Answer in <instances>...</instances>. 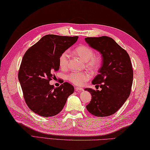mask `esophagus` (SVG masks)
I'll list each match as a JSON object with an SVG mask.
<instances>
[{"instance_id":"34e87169","label":"esophagus","mask_w":150,"mask_h":150,"mask_svg":"<svg viewBox=\"0 0 150 150\" xmlns=\"http://www.w3.org/2000/svg\"><path fill=\"white\" fill-rule=\"evenodd\" d=\"M75 90L76 92H80V91H83V88H80V87H76Z\"/></svg>"}]
</instances>
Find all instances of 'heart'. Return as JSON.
<instances>
[{"label":"heart","mask_w":150,"mask_h":150,"mask_svg":"<svg viewBox=\"0 0 150 150\" xmlns=\"http://www.w3.org/2000/svg\"><path fill=\"white\" fill-rule=\"evenodd\" d=\"M75 53L79 57L86 62L88 67L93 71L98 68L100 64V57L95 55L94 51L90 47L86 45H81L75 49ZM70 58V52L65 50L62 53L59 57V65L62 69H65L68 67L69 60ZM92 77V74L88 71L72 72L67 76L69 81L77 86H81Z\"/></svg>","instance_id":"1"}]
</instances>
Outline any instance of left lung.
Instances as JSON below:
<instances>
[{
	"label": "left lung",
	"mask_w": 150,
	"mask_h": 150,
	"mask_svg": "<svg viewBox=\"0 0 150 150\" xmlns=\"http://www.w3.org/2000/svg\"><path fill=\"white\" fill-rule=\"evenodd\" d=\"M85 41L102 54L103 62L92 84L101 90L85 88L92 95L86 108L91 114L104 117L114 114L125 103L131 92L133 69L126 51L108 36L86 38Z\"/></svg>",
	"instance_id": "left-lung-1"
}]
</instances>
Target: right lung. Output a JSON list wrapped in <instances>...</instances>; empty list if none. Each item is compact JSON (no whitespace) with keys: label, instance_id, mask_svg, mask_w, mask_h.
<instances>
[{"label":"right lung","instance_id":"add662e5","mask_svg":"<svg viewBox=\"0 0 150 150\" xmlns=\"http://www.w3.org/2000/svg\"><path fill=\"white\" fill-rule=\"evenodd\" d=\"M78 36L46 35L25 53L18 72V79L25 103L36 114L55 116L64 108L74 86L65 82L58 88L51 85L53 73L60 68L62 53L78 41Z\"/></svg>","mask_w":150,"mask_h":150}]
</instances>
